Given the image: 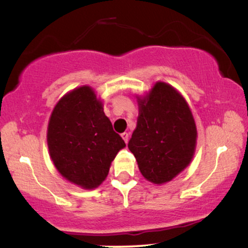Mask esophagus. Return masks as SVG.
<instances>
[{
  "label": "esophagus",
  "instance_id": "1",
  "mask_svg": "<svg viewBox=\"0 0 248 248\" xmlns=\"http://www.w3.org/2000/svg\"><path fill=\"white\" fill-rule=\"evenodd\" d=\"M121 137H122V140H124V142H128V140H129V134L128 133H122L121 134Z\"/></svg>",
  "mask_w": 248,
  "mask_h": 248
}]
</instances>
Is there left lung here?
Returning a JSON list of instances; mask_svg holds the SVG:
<instances>
[{"label":"left lung","instance_id":"left-lung-1","mask_svg":"<svg viewBox=\"0 0 248 248\" xmlns=\"http://www.w3.org/2000/svg\"><path fill=\"white\" fill-rule=\"evenodd\" d=\"M140 115L128 147L147 181L164 184L192 160L197 128L184 97L165 82H156L145 97H137Z\"/></svg>","mask_w":248,"mask_h":248}]
</instances>
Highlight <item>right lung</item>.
Segmentation results:
<instances>
[{
  "mask_svg": "<svg viewBox=\"0 0 248 248\" xmlns=\"http://www.w3.org/2000/svg\"><path fill=\"white\" fill-rule=\"evenodd\" d=\"M48 147L55 167L72 183L95 189L126 143L115 133L93 88L82 86L62 96L48 124Z\"/></svg>",
  "mask_w": 248,
  "mask_h": 248,
  "instance_id": "add662e5",
  "label": "right lung"
}]
</instances>
